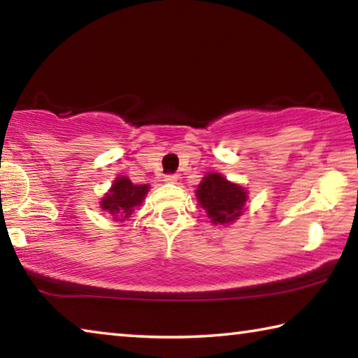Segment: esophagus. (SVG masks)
I'll return each instance as SVG.
<instances>
[{"label": "esophagus", "mask_w": 358, "mask_h": 358, "mask_svg": "<svg viewBox=\"0 0 358 358\" xmlns=\"http://www.w3.org/2000/svg\"><path fill=\"white\" fill-rule=\"evenodd\" d=\"M178 180V177L175 173H167V175H164V181L166 183H175V181Z\"/></svg>", "instance_id": "obj_1"}]
</instances>
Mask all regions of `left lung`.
I'll return each mask as SVG.
<instances>
[{"instance_id":"1","label":"left lung","mask_w":358,"mask_h":358,"mask_svg":"<svg viewBox=\"0 0 358 358\" xmlns=\"http://www.w3.org/2000/svg\"><path fill=\"white\" fill-rule=\"evenodd\" d=\"M196 196L215 224H227L237 220L248 197L243 187L230 183L220 173H208L199 185Z\"/></svg>"}]
</instances>
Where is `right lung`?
<instances>
[{
  "label": "right lung",
  "instance_id": "add662e5",
  "mask_svg": "<svg viewBox=\"0 0 358 358\" xmlns=\"http://www.w3.org/2000/svg\"><path fill=\"white\" fill-rule=\"evenodd\" d=\"M147 192L148 185H134L126 177H118L113 181L112 189L102 199L101 208L115 216L117 221H123L142 203Z\"/></svg>",
  "mask_w": 358,
  "mask_h": 358
}]
</instances>
